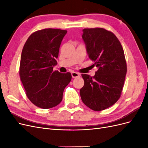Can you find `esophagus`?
Here are the masks:
<instances>
[{
	"label": "esophagus",
	"mask_w": 148,
	"mask_h": 148,
	"mask_svg": "<svg viewBox=\"0 0 148 148\" xmlns=\"http://www.w3.org/2000/svg\"><path fill=\"white\" fill-rule=\"evenodd\" d=\"M71 76H72V78H76L79 77L80 75L77 72H72V73H71Z\"/></svg>",
	"instance_id": "1"
}]
</instances>
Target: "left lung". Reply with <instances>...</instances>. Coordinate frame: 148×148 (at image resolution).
Here are the masks:
<instances>
[{
  "label": "left lung",
  "instance_id": "8db88e82",
  "mask_svg": "<svg viewBox=\"0 0 148 148\" xmlns=\"http://www.w3.org/2000/svg\"><path fill=\"white\" fill-rule=\"evenodd\" d=\"M83 31L89 58L98 70L92 77L82 75L84 84L80 96L89 108L101 111L120 97L127 74L126 60L120 42L111 31L102 28H84Z\"/></svg>",
  "mask_w": 148,
  "mask_h": 148
}]
</instances>
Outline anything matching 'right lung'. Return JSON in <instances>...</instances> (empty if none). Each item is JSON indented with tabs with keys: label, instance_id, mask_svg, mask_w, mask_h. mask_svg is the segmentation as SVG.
<instances>
[{
	"label": "right lung",
	"instance_id": "add662e5",
	"mask_svg": "<svg viewBox=\"0 0 148 148\" xmlns=\"http://www.w3.org/2000/svg\"><path fill=\"white\" fill-rule=\"evenodd\" d=\"M66 30L47 28L35 31L22 50L20 77L29 101L39 108L59 104L65 88L71 79L70 72L53 70Z\"/></svg>",
	"mask_w": 148,
	"mask_h": 148
}]
</instances>
